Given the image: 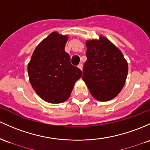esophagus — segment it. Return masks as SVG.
Wrapping results in <instances>:
<instances>
[{"mask_svg":"<svg viewBox=\"0 0 150 150\" xmlns=\"http://www.w3.org/2000/svg\"><path fill=\"white\" fill-rule=\"evenodd\" d=\"M78 67H79V68L80 69V70H82V71H83V64H82V63H80V64H79V65H78Z\"/></svg>","mask_w":150,"mask_h":150,"instance_id":"1","label":"esophagus"}]
</instances>
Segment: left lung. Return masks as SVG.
I'll use <instances>...</instances> for the list:
<instances>
[{
    "label": "left lung",
    "mask_w": 150,
    "mask_h": 150,
    "mask_svg": "<svg viewBox=\"0 0 150 150\" xmlns=\"http://www.w3.org/2000/svg\"><path fill=\"white\" fill-rule=\"evenodd\" d=\"M86 46L83 80L95 99H113L125 83L127 62L121 51L103 36L99 40H88Z\"/></svg>",
    "instance_id": "8db88e82"
}]
</instances>
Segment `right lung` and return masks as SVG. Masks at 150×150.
<instances>
[{
    "label": "right lung",
    "mask_w": 150,
    "mask_h": 150,
    "mask_svg": "<svg viewBox=\"0 0 150 150\" xmlns=\"http://www.w3.org/2000/svg\"><path fill=\"white\" fill-rule=\"evenodd\" d=\"M68 37L52 32L36 47L28 65L29 80L35 93L50 103H61L70 97L83 72L70 63L65 51Z\"/></svg>",
    "instance_id": "add662e5"
}]
</instances>
